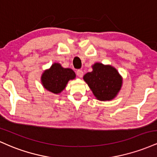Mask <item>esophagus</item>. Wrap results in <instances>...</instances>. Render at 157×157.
<instances>
[{"mask_svg":"<svg viewBox=\"0 0 157 157\" xmlns=\"http://www.w3.org/2000/svg\"><path fill=\"white\" fill-rule=\"evenodd\" d=\"M76 73H77V75L79 77H82V76H83V71H82V70H80V69L77 70V72Z\"/></svg>","mask_w":157,"mask_h":157,"instance_id":"1","label":"esophagus"}]
</instances>
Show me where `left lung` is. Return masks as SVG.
I'll use <instances>...</instances> for the list:
<instances>
[{"instance_id":"left-lung-1","label":"left lung","mask_w":157,"mask_h":157,"mask_svg":"<svg viewBox=\"0 0 157 157\" xmlns=\"http://www.w3.org/2000/svg\"><path fill=\"white\" fill-rule=\"evenodd\" d=\"M92 71L83 76V80L97 100L101 101L113 100L117 95L122 84V78L117 70L109 65L96 63Z\"/></svg>"}]
</instances>
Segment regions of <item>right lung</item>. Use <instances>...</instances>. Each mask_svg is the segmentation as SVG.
Segmentation results:
<instances>
[{"mask_svg": "<svg viewBox=\"0 0 157 157\" xmlns=\"http://www.w3.org/2000/svg\"><path fill=\"white\" fill-rule=\"evenodd\" d=\"M75 77L72 69L63 68L60 63H55L43 73L41 82L46 90L54 94H60L66 88L68 81Z\"/></svg>", "mask_w": 157, "mask_h": 157, "instance_id": "obj_1", "label": "right lung"}]
</instances>
